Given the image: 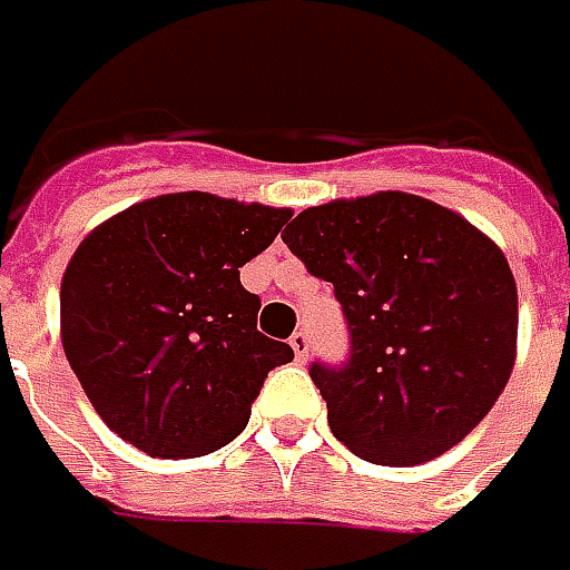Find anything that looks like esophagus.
Instances as JSON below:
<instances>
[{"label":"esophagus","instance_id":"obj_1","mask_svg":"<svg viewBox=\"0 0 570 570\" xmlns=\"http://www.w3.org/2000/svg\"><path fill=\"white\" fill-rule=\"evenodd\" d=\"M292 348H295V358L297 362H304L307 358V352H311V336L304 333V330H297L295 336H292Z\"/></svg>","mask_w":570,"mask_h":570}]
</instances>
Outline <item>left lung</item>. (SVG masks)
<instances>
[{
	"instance_id": "1",
	"label": "left lung",
	"mask_w": 570,
	"mask_h": 570,
	"mask_svg": "<svg viewBox=\"0 0 570 570\" xmlns=\"http://www.w3.org/2000/svg\"><path fill=\"white\" fill-rule=\"evenodd\" d=\"M282 240L342 304L348 358L311 381L345 448L412 466L489 415L514 367L517 285L482 230L390 189L304 208Z\"/></svg>"
}]
</instances>
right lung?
I'll list each match as a JSON object with an SVG mask.
<instances>
[{"label":"right lung","instance_id":"right-lung-1","mask_svg":"<svg viewBox=\"0 0 570 570\" xmlns=\"http://www.w3.org/2000/svg\"><path fill=\"white\" fill-rule=\"evenodd\" d=\"M288 208L167 193L95 228L59 292L62 348L95 412L148 456H206L250 419L266 374L295 358L256 330L240 266Z\"/></svg>","mask_w":570,"mask_h":570}]
</instances>
